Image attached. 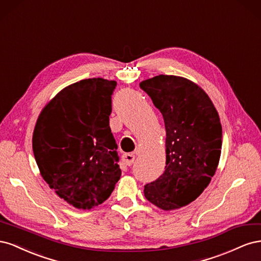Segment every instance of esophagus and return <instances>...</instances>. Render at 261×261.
<instances>
[{"label": "esophagus", "mask_w": 261, "mask_h": 261, "mask_svg": "<svg viewBox=\"0 0 261 261\" xmlns=\"http://www.w3.org/2000/svg\"><path fill=\"white\" fill-rule=\"evenodd\" d=\"M134 161H135V154L134 153H124L123 154V162L124 164L126 165H132L134 163Z\"/></svg>", "instance_id": "esophagus-1"}]
</instances>
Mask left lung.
Returning <instances> with one entry per match:
<instances>
[{"label":"left lung","mask_w":261,"mask_h":261,"mask_svg":"<svg viewBox=\"0 0 261 261\" xmlns=\"http://www.w3.org/2000/svg\"><path fill=\"white\" fill-rule=\"evenodd\" d=\"M139 86L159 109L167 132L165 171L145 185V197L167 211L187 206L217 171L222 147L219 114L208 94L186 78L159 75Z\"/></svg>","instance_id":"8db88e82"}]
</instances>
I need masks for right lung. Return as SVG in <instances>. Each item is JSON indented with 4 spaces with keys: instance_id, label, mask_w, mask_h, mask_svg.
Wrapping results in <instances>:
<instances>
[{
    "instance_id": "right-lung-1",
    "label": "right lung",
    "mask_w": 261,
    "mask_h": 261,
    "mask_svg": "<svg viewBox=\"0 0 261 261\" xmlns=\"http://www.w3.org/2000/svg\"><path fill=\"white\" fill-rule=\"evenodd\" d=\"M115 87L103 78L69 85L43 108L35 126L33 150L41 176L78 209L106 201L122 174L109 122Z\"/></svg>"
}]
</instances>
